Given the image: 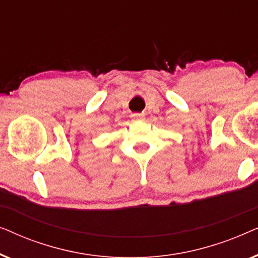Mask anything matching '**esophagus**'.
<instances>
[{
  "mask_svg": "<svg viewBox=\"0 0 258 258\" xmlns=\"http://www.w3.org/2000/svg\"><path fill=\"white\" fill-rule=\"evenodd\" d=\"M133 119L134 121H142V119H144V115L143 114H133Z\"/></svg>",
  "mask_w": 258,
  "mask_h": 258,
  "instance_id": "esophagus-1",
  "label": "esophagus"
}]
</instances>
